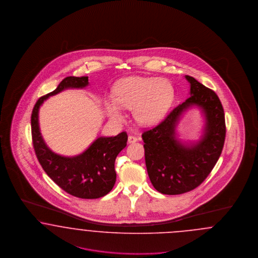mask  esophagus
Returning a JSON list of instances; mask_svg holds the SVG:
<instances>
[{"label": "esophagus", "instance_id": "1", "mask_svg": "<svg viewBox=\"0 0 258 258\" xmlns=\"http://www.w3.org/2000/svg\"><path fill=\"white\" fill-rule=\"evenodd\" d=\"M136 142H138V138L137 137H135L133 135H130L128 137V143L129 144H134Z\"/></svg>", "mask_w": 258, "mask_h": 258}]
</instances>
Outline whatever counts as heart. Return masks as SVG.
<instances>
[{"instance_id":"heart-1","label":"heart","mask_w":258,"mask_h":258,"mask_svg":"<svg viewBox=\"0 0 258 258\" xmlns=\"http://www.w3.org/2000/svg\"><path fill=\"white\" fill-rule=\"evenodd\" d=\"M113 99L105 101V108L112 119L124 118L121 108L133 110L139 123H156L167 112L174 98V90L166 79L130 77L118 82L112 90Z\"/></svg>"}]
</instances>
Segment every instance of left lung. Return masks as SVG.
Masks as SVG:
<instances>
[{
  "label": "left lung",
  "instance_id": "obj_1",
  "mask_svg": "<svg viewBox=\"0 0 258 258\" xmlns=\"http://www.w3.org/2000/svg\"><path fill=\"white\" fill-rule=\"evenodd\" d=\"M185 77L190 83V97L142 135L148 176L153 187L164 195H180L199 187L212 171L224 147L226 129L218 95L196 79ZM191 105L202 108L207 123L202 140L186 146L176 140L175 127L180 114Z\"/></svg>",
  "mask_w": 258,
  "mask_h": 258
}]
</instances>
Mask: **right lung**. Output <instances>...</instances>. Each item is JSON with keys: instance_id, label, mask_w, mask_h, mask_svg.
<instances>
[{"instance_id": "obj_1", "label": "right lung", "mask_w": 258, "mask_h": 258, "mask_svg": "<svg viewBox=\"0 0 258 258\" xmlns=\"http://www.w3.org/2000/svg\"><path fill=\"white\" fill-rule=\"evenodd\" d=\"M89 77L70 76L63 79L56 90L36 101L31 117L32 139L35 155L47 175L68 194L80 199H99L112 190L116 173L114 162L127 144L128 136L121 132L115 137H100L82 154L63 157L52 152L45 145L39 131L38 110L49 96L67 89H83Z\"/></svg>"}]
</instances>
